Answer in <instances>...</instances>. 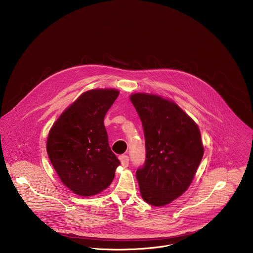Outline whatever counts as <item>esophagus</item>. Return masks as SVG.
I'll list each match as a JSON object with an SVG mask.
<instances>
[{
	"label": "esophagus",
	"instance_id": "obj_1",
	"mask_svg": "<svg viewBox=\"0 0 253 253\" xmlns=\"http://www.w3.org/2000/svg\"><path fill=\"white\" fill-rule=\"evenodd\" d=\"M119 159H120L121 164H122L123 167L126 168V167L128 166V163H129V158H128V156H126V155H121V156L119 157Z\"/></svg>",
	"mask_w": 253,
	"mask_h": 253
}]
</instances>
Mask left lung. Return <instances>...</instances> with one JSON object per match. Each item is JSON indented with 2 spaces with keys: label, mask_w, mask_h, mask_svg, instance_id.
I'll list each match as a JSON object with an SVG mask.
<instances>
[{
  "label": "left lung",
  "mask_w": 253,
  "mask_h": 253,
  "mask_svg": "<svg viewBox=\"0 0 253 253\" xmlns=\"http://www.w3.org/2000/svg\"><path fill=\"white\" fill-rule=\"evenodd\" d=\"M130 100L142 122L146 160L136 171L146 203L166 206L188 189L204 156L197 124L173 101L148 93Z\"/></svg>",
  "instance_id": "8db88e82"
}]
</instances>
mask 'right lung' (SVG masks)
Returning <instances> with one entry per match:
<instances>
[{"instance_id": "add662e5", "label": "right lung", "mask_w": 253, "mask_h": 253, "mask_svg": "<svg viewBox=\"0 0 253 253\" xmlns=\"http://www.w3.org/2000/svg\"><path fill=\"white\" fill-rule=\"evenodd\" d=\"M119 91L96 88L84 92L49 130L46 151L63 184L82 197L96 195L114 179L121 164L111 151L104 118Z\"/></svg>"}]
</instances>
